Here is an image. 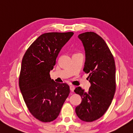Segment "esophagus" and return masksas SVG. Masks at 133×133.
Segmentation results:
<instances>
[{"instance_id": "1", "label": "esophagus", "mask_w": 133, "mask_h": 133, "mask_svg": "<svg viewBox=\"0 0 133 133\" xmlns=\"http://www.w3.org/2000/svg\"><path fill=\"white\" fill-rule=\"evenodd\" d=\"M70 90L71 91V92H73L74 90L75 89V87L74 85H71L70 86Z\"/></svg>"}]
</instances>
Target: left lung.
I'll return each mask as SVG.
<instances>
[{"label": "left lung", "mask_w": 133, "mask_h": 133, "mask_svg": "<svg viewBox=\"0 0 133 133\" xmlns=\"http://www.w3.org/2000/svg\"><path fill=\"white\" fill-rule=\"evenodd\" d=\"M85 51L84 71L89 74V90L80 87L74 92L81 96L82 101L75 108L78 117L82 121L91 122L101 118L111 105L116 90L115 63L110 48L97 34L88 32L80 34Z\"/></svg>", "instance_id": "left-lung-1"}]
</instances>
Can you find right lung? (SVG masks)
Here are the masks:
<instances>
[{
    "label": "right lung",
    "mask_w": 133,
    "mask_h": 133,
    "mask_svg": "<svg viewBox=\"0 0 133 133\" xmlns=\"http://www.w3.org/2000/svg\"><path fill=\"white\" fill-rule=\"evenodd\" d=\"M73 34L44 33L31 44L23 57L19 88L29 111L41 122L56 119L69 96V86L51 79L49 72L61 49Z\"/></svg>",
    "instance_id": "obj_1"
}]
</instances>
